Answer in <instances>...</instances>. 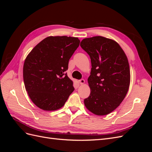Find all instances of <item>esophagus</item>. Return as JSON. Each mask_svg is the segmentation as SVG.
I'll return each instance as SVG.
<instances>
[{
    "instance_id": "esophagus-1",
    "label": "esophagus",
    "mask_w": 152,
    "mask_h": 152,
    "mask_svg": "<svg viewBox=\"0 0 152 152\" xmlns=\"http://www.w3.org/2000/svg\"><path fill=\"white\" fill-rule=\"evenodd\" d=\"M79 82L80 84L82 85V84H84L85 83V80H84V79H80V80H79Z\"/></svg>"
}]
</instances>
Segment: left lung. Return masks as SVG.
Here are the masks:
<instances>
[{"instance_id":"left-lung-1","label":"left lung","mask_w":152,"mask_h":152,"mask_svg":"<svg viewBox=\"0 0 152 152\" xmlns=\"http://www.w3.org/2000/svg\"><path fill=\"white\" fill-rule=\"evenodd\" d=\"M80 46L91 61L88 84L91 93L86 107L97 115L115 110L124 100L130 84V68L123 49L115 41L96 36L82 40Z\"/></svg>"}]
</instances>
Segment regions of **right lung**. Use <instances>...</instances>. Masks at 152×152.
Segmentation results:
<instances>
[{
    "label": "right lung",
    "instance_id": "add662e5",
    "mask_svg": "<svg viewBox=\"0 0 152 152\" xmlns=\"http://www.w3.org/2000/svg\"><path fill=\"white\" fill-rule=\"evenodd\" d=\"M79 44L77 37L50 36L26 56L23 65L25 89L39 108L46 111L61 108L74 91L65 72Z\"/></svg>",
    "mask_w": 152,
    "mask_h": 152
}]
</instances>
